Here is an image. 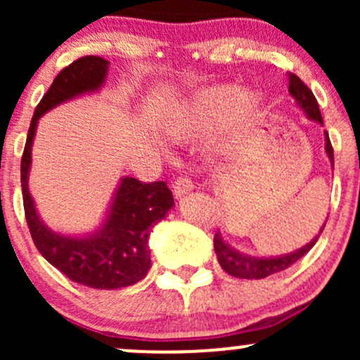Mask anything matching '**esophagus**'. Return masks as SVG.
Here are the masks:
<instances>
[{
    "mask_svg": "<svg viewBox=\"0 0 360 360\" xmlns=\"http://www.w3.org/2000/svg\"><path fill=\"white\" fill-rule=\"evenodd\" d=\"M193 189H194L193 181L188 179V177H177L174 183H172V191H174L176 198L184 196L186 193L193 191Z\"/></svg>",
    "mask_w": 360,
    "mask_h": 360,
    "instance_id": "esophagus-1",
    "label": "esophagus"
}]
</instances>
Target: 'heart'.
I'll use <instances>...</instances> for the list:
<instances>
[{
    "mask_svg": "<svg viewBox=\"0 0 360 360\" xmlns=\"http://www.w3.org/2000/svg\"><path fill=\"white\" fill-rule=\"evenodd\" d=\"M262 111V98L254 91L238 93L233 86H217L196 93L166 120L172 139H191L213 130L221 122L218 146L232 147L254 125Z\"/></svg>",
    "mask_w": 360,
    "mask_h": 360,
    "instance_id": "1",
    "label": "heart"
}]
</instances>
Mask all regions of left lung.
Here are the masks:
<instances>
[{
	"label": "left lung",
	"mask_w": 360,
	"mask_h": 360,
	"mask_svg": "<svg viewBox=\"0 0 360 360\" xmlns=\"http://www.w3.org/2000/svg\"><path fill=\"white\" fill-rule=\"evenodd\" d=\"M288 91L289 94L295 98L296 106H298V108L303 111L309 120L323 125V118H321L320 108H318L316 98L313 96L311 89H309L308 86L304 84L298 76H296V74H289ZM325 152L326 155H328L330 162H332V167H333V148H332V143H330L328 131H325ZM325 223L320 229V232H318L316 237H313L311 242L307 243V245H303L301 249H296L295 252H289V254H284V255H276V257H257V255L242 254V252L235 250L233 247H230L229 243L223 240L220 232L214 233V238H213L214 252H217V257H218V262H220L221 269L229 272V274L233 276V278L262 279L271 274H276V272L288 269L289 266L298 262L304 254H308L309 249L316 243L318 237H320L321 232H323Z\"/></svg>",
	"instance_id": "1"
}]
</instances>
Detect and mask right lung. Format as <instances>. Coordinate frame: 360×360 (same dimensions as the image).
I'll use <instances>...</instances> for the list:
<instances>
[{
    "label": "right lung",
    "instance_id": "obj_1",
    "mask_svg": "<svg viewBox=\"0 0 360 360\" xmlns=\"http://www.w3.org/2000/svg\"><path fill=\"white\" fill-rule=\"evenodd\" d=\"M108 65L110 62L103 57L88 56L74 60L57 74L35 108L22 157L25 217L35 247L62 274L94 289L127 288L146 278L150 269L148 237L152 226L174 206V198L164 181L142 183L135 177L123 176L105 220L93 233L76 237L53 232L37 213L34 198L28 191V172L39 120L60 103L100 91Z\"/></svg>",
    "mask_w": 360,
    "mask_h": 360
}]
</instances>
